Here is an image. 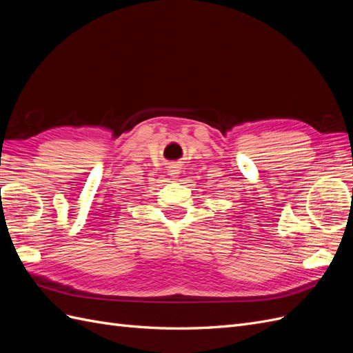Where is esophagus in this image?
Masks as SVG:
<instances>
[{
	"instance_id": "esophagus-1",
	"label": "esophagus",
	"mask_w": 353,
	"mask_h": 353,
	"mask_svg": "<svg viewBox=\"0 0 353 353\" xmlns=\"http://www.w3.org/2000/svg\"><path fill=\"white\" fill-rule=\"evenodd\" d=\"M168 172H169V175H170V176H175L176 174H179V172H178V166H176V165H174V166H169V170H168Z\"/></svg>"
}]
</instances>
